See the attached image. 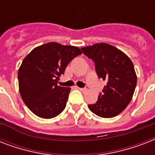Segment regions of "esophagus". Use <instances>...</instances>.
I'll return each mask as SVG.
<instances>
[{"instance_id": "obj_1", "label": "esophagus", "mask_w": 155, "mask_h": 155, "mask_svg": "<svg viewBox=\"0 0 155 155\" xmlns=\"http://www.w3.org/2000/svg\"><path fill=\"white\" fill-rule=\"evenodd\" d=\"M79 90H80V91H81L82 92H86L87 91V88H81V87H79Z\"/></svg>"}]
</instances>
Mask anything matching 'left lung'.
Returning <instances> with one entry per match:
<instances>
[{
    "instance_id": "8db88e82",
    "label": "left lung",
    "mask_w": 155,
    "mask_h": 155,
    "mask_svg": "<svg viewBox=\"0 0 155 155\" xmlns=\"http://www.w3.org/2000/svg\"><path fill=\"white\" fill-rule=\"evenodd\" d=\"M81 50L94 61L98 77L107 81L103 93L88 108L101 117L117 116L131 101L137 85V75L132 61L120 50L103 42Z\"/></svg>"
}]
</instances>
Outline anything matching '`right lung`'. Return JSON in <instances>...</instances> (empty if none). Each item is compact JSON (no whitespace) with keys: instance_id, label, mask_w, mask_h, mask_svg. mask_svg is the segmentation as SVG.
Here are the masks:
<instances>
[{"instance_id":"right-lung-1","label":"right lung","mask_w":155,"mask_h":155,"mask_svg":"<svg viewBox=\"0 0 155 155\" xmlns=\"http://www.w3.org/2000/svg\"><path fill=\"white\" fill-rule=\"evenodd\" d=\"M81 54L77 47L48 42L25 56L18 70V86L21 99L33 113L51 119L63 112L71 88L58 86V80L68 63Z\"/></svg>"}]
</instances>
